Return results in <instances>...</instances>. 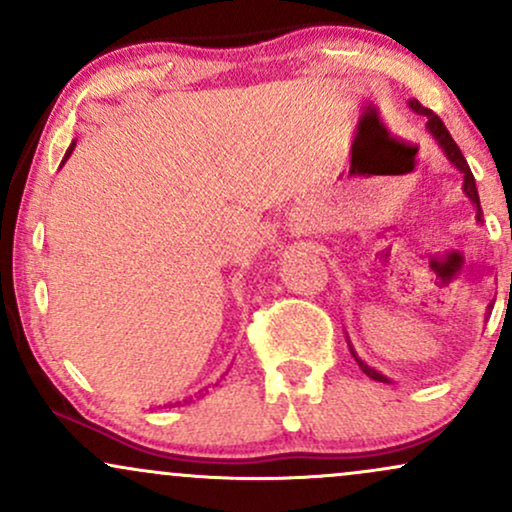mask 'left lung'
<instances>
[{"mask_svg":"<svg viewBox=\"0 0 512 512\" xmlns=\"http://www.w3.org/2000/svg\"><path fill=\"white\" fill-rule=\"evenodd\" d=\"M409 108L414 110L416 115H424L426 117V132L431 134L433 139H436V144L440 146V149H443V154H445V158H448V161L452 163V166H455L457 170H460L462 173V192L464 195H467V199L469 202L474 204V209H477V221H481V216H484V211H481V204H479V192H477V182H474V175H472V170H469V166H467V161H464V156H462V151H460V146L455 144V139L450 137V132H448V127L443 125V120H440V117L433 113V110H428V108H424V105H421L419 101H409ZM349 349H351V354H354V358H356V363H358V368L363 370V373L368 375V378H373V380H378V383H387V375H383L380 373V370H375V368H370L368 363H363L361 358L356 356V351H354V346L349 344Z\"/></svg>","mask_w":512,"mask_h":512,"instance_id":"left-lung-1","label":"left lung"}]
</instances>
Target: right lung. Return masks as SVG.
I'll use <instances>...</instances> for the list:
<instances>
[{
  "label": "right lung",
  "instance_id": "obj_1",
  "mask_svg": "<svg viewBox=\"0 0 512 512\" xmlns=\"http://www.w3.org/2000/svg\"><path fill=\"white\" fill-rule=\"evenodd\" d=\"M74 146H76V142H72V144H69V149H67V154H64V158H62V163H64V161H67V158H69V156H72ZM170 407H173V404H170Z\"/></svg>",
  "mask_w": 512,
  "mask_h": 512
}]
</instances>
